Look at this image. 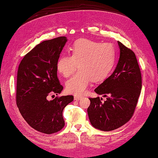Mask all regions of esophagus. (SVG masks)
<instances>
[{
	"mask_svg": "<svg viewBox=\"0 0 158 158\" xmlns=\"http://www.w3.org/2000/svg\"><path fill=\"white\" fill-rule=\"evenodd\" d=\"M81 98H82L81 96H79V95H75L74 96V99H75V100H77V101L80 100V99Z\"/></svg>",
	"mask_w": 158,
	"mask_h": 158,
	"instance_id": "1",
	"label": "esophagus"
}]
</instances>
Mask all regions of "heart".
<instances>
[{"instance_id":"obj_1","label":"heart","mask_w":158,"mask_h":158,"mask_svg":"<svg viewBox=\"0 0 158 158\" xmlns=\"http://www.w3.org/2000/svg\"><path fill=\"white\" fill-rule=\"evenodd\" d=\"M116 52L110 43H101L88 39L76 40L69 48V55L60 56L56 68L61 75L68 78L76 72L77 65L80 72L67 80V93L82 95L91 80L98 82L107 77L115 63Z\"/></svg>"}]
</instances>
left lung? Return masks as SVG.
Returning a JSON list of instances; mask_svg holds the SVG:
<instances>
[{"label":"left lung","instance_id":"8db88e82","mask_svg":"<svg viewBox=\"0 0 158 158\" xmlns=\"http://www.w3.org/2000/svg\"><path fill=\"white\" fill-rule=\"evenodd\" d=\"M120 56L110 76L95 89L106 97L104 103L99 97L91 101L87 112L93 127L111 131L121 127L134 114L142 89V77L136 55L132 50L118 41Z\"/></svg>","mask_w":158,"mask_h":158}]
</instances>
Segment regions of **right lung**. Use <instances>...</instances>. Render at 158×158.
<instances>
[{
	"label": "right lung",
	"instance_id": "right-lung-1",
	"mask_svg": "<svg viewBox=\"0 0 158 158\" xmlns=\"http://www.w3.org/2000/svg\"><path fill=\"white\" fill-rule=\"evenodd\" d=\"M67 41L66 37H59L42 41L26 54L18 67V108L28 124L41 133L51 134L63 129V110L73 100V95L48 99L63 89L57 77L56 63Z\"/></svg>",
	"mask_w": 158,
	"mask_h": 158
}]
</instances>
